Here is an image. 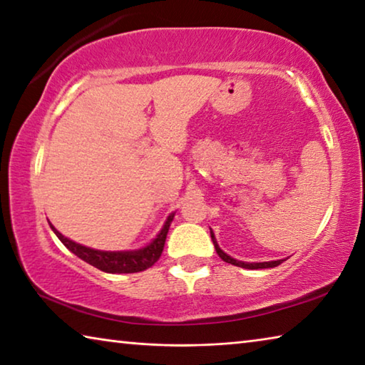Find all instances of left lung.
I'll return each mask as SVG.
<instances>
[{
  "label": "left lung",
  "mask_w": 365,
  "mask_h": 365,
  "mask_svg": "<svg viewBox=\"0 0 365 365\" xmlns=\"http://www.w3.org/2000/svg\"><path fill=\"white\" fill-rule=\"evenodd\" d=\"M210 236H212V241H213V246L217 249V254L220 255V259L225 260L226 264H231V265H236V267H241V268H249V270H259V268H273V267H278L279 264H283V260H272V262H241V260H236L230 257L228 254H225L220 246L217 244V239H215L213 231L210 230Z\"/></svg>",
  "instance_id": "8db88e82"
}]
</instances>
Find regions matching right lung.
I'll list each match as a JSON object with an SVG mask.
<instances>
[{
    "label": "right lung",
    "mask_w": 365,
    "mask_h": 365,
    "mask_svg": "<svg viewBox=\"0 0 365 365\" xmlns=\"http://www.w3.org/2000/svg\"><path fill=\"white\" fill-rule=\"evenodd\" d=\"M175 218V213H171L168 218H166V223L163 228L157 235V237L148 244V246L142 247L139 250H124V252H108V250H97L82 246V244H77L71 239L64 237L61 232L55 230V226H51V230L55 231L59 241H61L66 247H68L71 252L76 254L79 259H82L87 264L93 265L101 272L106 273H137L143 272L147 268H150L155 262L160 259L161 252H163L166 235H168L170 225Z\"/></svg>",
    "instance_id": "add662e5"
}]
</instances>
